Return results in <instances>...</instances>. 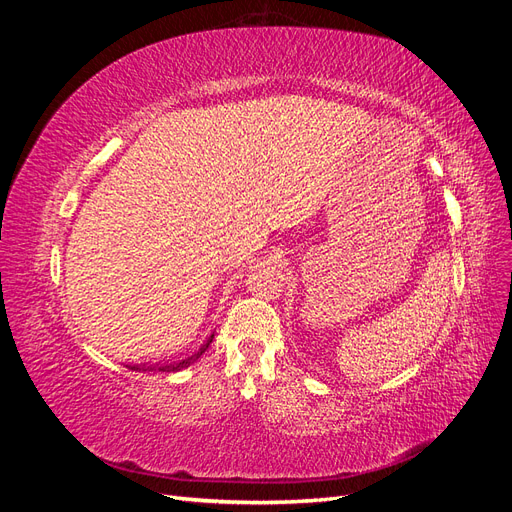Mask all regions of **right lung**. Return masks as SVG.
<instances>
[{
	"label": "right lung",
	"instance_id": "add662e5",
	"mask_svg": "<svg viewBox=\"0 0 512 512\" xmlns=\"http://www.w3.org/2000/svg\"><path fill=\"white\" fill-rule=\"evenodd\" d=\"M211 342H213V335H209V337L205 339V344L200 346L198 350H194V352L188 354V356H181V359H168V361H158V363H141V365H132L130 369H134V371H179V369H183V367L192 365V363L198 359V356L209 348Z\"/></svg>",
	"mask_w": 512,
	"mask_h": 512
}]
</instances>
